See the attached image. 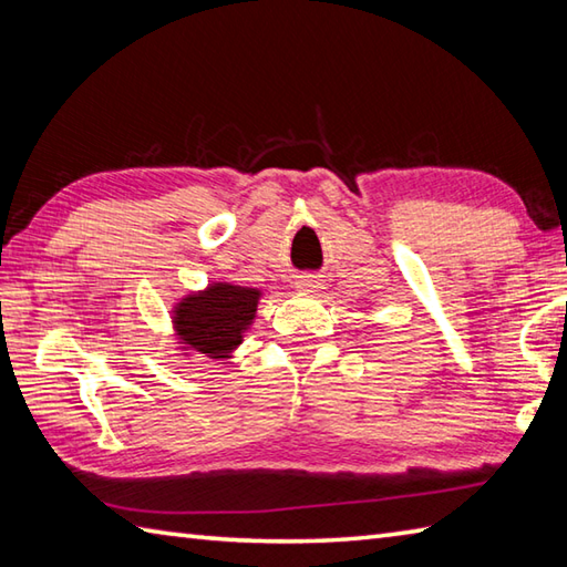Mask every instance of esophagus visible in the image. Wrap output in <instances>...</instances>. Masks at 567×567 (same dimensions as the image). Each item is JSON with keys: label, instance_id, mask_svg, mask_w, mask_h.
I'll return each mask as SVG.
<instances>
[{"label": "esophagus", "instance_id": "obj_1", "mask_svg": "<svg viewBox=\"0 0 567 567\" xmlns=\"http://www.w3.org/2000/svg\"><path fill=\"white\" fill-rule=\"evenodd\" d=\"M295 287H297L299 292H305V295H317L321 290V282L317 280L315 275H302V277H297Z\"/></svg>", "mask_w": 567, "mask_h": 567}]
</instances>
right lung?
<instances>
[{"mask_svg":"<svg viewBox=\"0 0 567 567\" xmlns=\"http://www.w3.org/2000/svg\"><path fill=\"white\" fill-rule=\"evenodd\" d=\"M260 290L228 282H214L207 290L192 292L177 302L173 327L187 351L209 358H228L244 343L258 311Z\"/></svg>","mask_w":567,"mask_h":567,"instance_id":"add662e5","label":"right lung"}]
</instances>
